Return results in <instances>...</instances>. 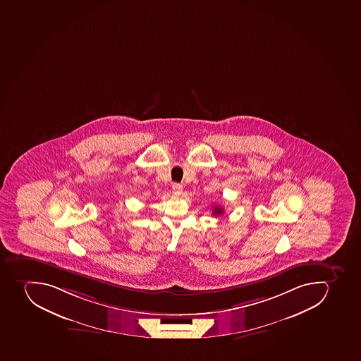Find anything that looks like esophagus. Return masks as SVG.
I'll list each match as a JSON object with an SVG mask.
<instances>
[{"mask_svg":"<svg viewBox=\"0 0 361 361\" xmlns=\"http://www.w3.org/2000/svg\"><path fill=\"white\" fill-rule=\"evenodd\" d=\"M173 192L175 195H180V193L183 192V185L175 183V184L173 185Z\"/></svg>","mask_w":361,"mask_h":361,"instance_id":"obj_1","label":"esophagus"}]
</instances>
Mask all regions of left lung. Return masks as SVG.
<instances>
[{"mask_svg": "<svg viewBox=\"0 0 361 361\" xmlns=\"http://www.w3.org/2000/svg\"><path fill=\"white\" fill-rule=\"evenodd\" d=\"M223 212H224V210H223V208H221V207L216 206L215 208L212 209V215H221V214H223Z\"/></svg>", "mask_w": 361, "mask_h": 361, "instance_id": "1", "label": "left lung"}]
</instances>
